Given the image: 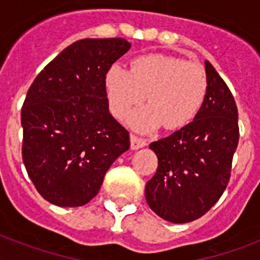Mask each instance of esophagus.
<instances>
[{"instance_id":"34e87169","label":"esophagus","mask_w":260,"mask_h":260,"mask_svg":"<svg viewBox=\"0 0 260 260\" xmlns=\"http://www.w3.org/2000/svg\"><path fill=\"white\" fill-rule=\"evenodd\" d=\"M147 144V142L142 138H138L135 135H132L130 137V147H132V150H139V148H143L144 146Z\"/></svg>"}]
</instances>
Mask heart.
<instances>
[{
	"label": "heart",
	"instance_id": "1",
	"mask_svg": "<svg viewBox=\"0 0 260 260\" xmlns=\"http://www.w3.org/2000/svg\"><path fill=\"white\" fill-rule=\"evenodd\" d=\"M105 91L112 113L123 117L147 93L150 105L127 118L137 132L148 133L164 123L180 128L197 116L207 92V77L197 63L164 54L134 59L132 70L113 63L105 74Z\"/></svg>",
	"mask_w": 260,
	"mask_h": 260
}]
</instances>
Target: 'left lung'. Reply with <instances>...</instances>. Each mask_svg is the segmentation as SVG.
I'll list each match as a JSON object with an SVG mask.
<instances>
[{
    "label": "left lung",
    "instance_id": "1",
    "mask_svg": "<svg viewBox=\"0 0 260 260\" xmlns=\"http://www.w3.org/2000/svg\"><path fill=\"white\" fill-rule=\"evenodd\" d=\"M207 92L194 121L152 142L158 167L146 183V201L167 221L199 219L219 201L231 178L240 138L233 95L210 62H204Z\"/></svg>",
    "mask_w": 260,
    "mask_h": 260
}]
</instances>
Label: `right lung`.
<instances>
[{
    "instance_id": "obj_1",
    "label": "right lung",
    "mask_w": 260,
    "mask_h": 260,
    "mask_svg": "<svg viewBox=\"0 0 260 260\" xmlns=\"http://www.w3.org/2000/svg\"><path fill=\"white\" fill-rule=\"evenodd\" d=\"M132 44L83 39L50 61L22 108L23 162L39 194L58 207H80L130 148L128 133L109 113L105 74Z\"/></svg>"
}]
</instances>
